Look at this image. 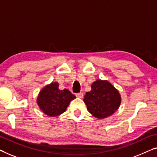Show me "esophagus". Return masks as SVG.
Wrapping results in <instances>:
<instances>
[{
    "instance_id": "esophagus-1",
    "label": "esophagus",
    "mask_w": 157,
    "mask_h": 157,
    "mask_svg": "<svg viewBox=\"0 0 157 157\" xmlns=\"http://www.w3.org/2000/svg\"><path fill=\"white\" fill-rule=\"evenodd\" d=\"M75 96L78 98H82L83 97V93H82V92L78 93V94H76Z\"/></svg>"
}]
</instances>
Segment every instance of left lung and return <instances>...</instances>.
<instances>
[{
	"instance_id": "left-lung-1",
	"label": "left lung",
	"mask_w": 157,
	"mask_h": 157,
	"mask_svg": "<svg viewBox=\"0 0 157 157\" xmlns=\"http://www.w3.org/2000/svg\"><path fill=\"white\" fill-rule=\"evenodd\" d=\"M91 87L92 90L86 92L83 101L94 116L99 119L107 118L119 108L120 94L108 81L98 79L94 82Z\"/></svg>"
}]
</instances>
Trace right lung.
<instances>
[{"mask_svg": "<svg viewBox=\"0 0 157 157\" xmlns=\"http://www.w3.org/2000/svg\"><path fill=\"white\" fill-rule=\"evenodd\" d=\"M75 99L67 89L60 90L58 82H52L46 86L39 92L37 104L39 108L48 116H58L65 111L72 100Z\"/></svg>", "mask_w": 157, "mask_h": 157, "instance_id": "1", "label": "right lung"}]
</instances>
